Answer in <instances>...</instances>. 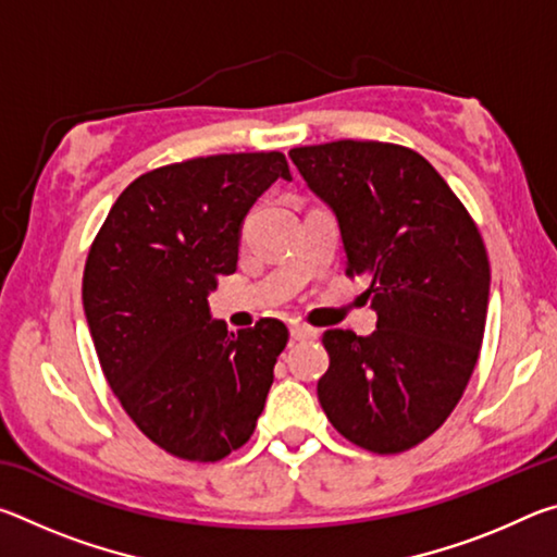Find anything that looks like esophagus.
I'll use <instances>...</instances> for the list:
<instances>
[{
	"mask_svg": "<svg viewBox=\"0 0 557 557\" xmlns=\"http://www.w3.org/2000/svg\"><path fill=\"white\" fill-rule=\"evenodd\" d=\"M289 338L292 342H307V338H317V329L305 326V324H295V326H289Z\"/></svg>",
	"mask_w": 557,
	"mask_h": 557,
	"instance_id": "34e87169",
	"label": "esophagus"
}]
</instances>
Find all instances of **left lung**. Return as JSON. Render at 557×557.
<instances>
[{"label": "left lung", "instance_id": "1", "mask_svg": "<svg viewBox=\"0 0 557 557\" xmlns=\"http://www.w3.org/2000/svg\"><path fill=\"white\" fill-rule=\"evenodd\" d=\"M289 159L336 215L346 275L369 280L363 297L379 317L369 336L324 334L319 403L348 442L398 455L449 418L474 371L492 282L484 240L408 147L338 139Z\"/></svg>", "mask_w": 557, "mask_h": 557}]
</instances>
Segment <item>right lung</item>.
<instances>
[{"label":"right lung","instance_id":"right-lung-1","mask_svg":"<svg viewBox=\"0 0 557 557\" xmlns=\"http://www.w3.org/2000/svg\"><path fill=\"white\" fill-rule=\"evenodd\" d=\"M285 178V154H213L135 178L112 206L83 272V309L102 373L132 422L169 455L219 461L250 440L287 326L228 332L211 317L240 228Z\"/></svg>","mask_w":557,"mask_h":557}]
</instances>
